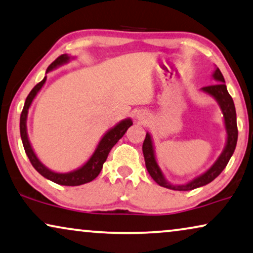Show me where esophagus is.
Returning <instances> with one entry per match:
<instances>
[{"instance_id":"34e87169","label":"esophagus","mask_w":253,"mask_h":253,"mask_svg":"<svg viewBox=\"0 0 253 253\" xmlns=\"http://www.w3.org/2000/svg\"><path fill=\"white\" fill-rule=\"evenodd\" d=\"M135 118L141 123H143V121H146V118H147V113L144 112V111H137V113L135 114Z\"/></svg>"}]
</instances>
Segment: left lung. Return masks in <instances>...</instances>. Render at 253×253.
<instances>
[{
	"label": "left lung",
	"mask_w": 253,
	"mask_h": 253,
	"mask_svg": "<svg viewBox=\"0 0 253 253\" xmlns=\"http://www.w3.org/2000/svg\"><path fill=\"white\" fill-rule=\"evenodd\" d=\"M211 77L216 81V83L210 86L201 87V91H204L207 95L213 97L216 100V103L220 106L221 112L223 114V123L225 133H227V139H225V144L223 150L220 154V156L216 158L213 166L210 169H207L204 173L199 174L198 177L187 181L185 184H173L169 181L164 176L163 171L158 166L156 156H155V148L151 134L147 132L146 139L143 141L142 151L144 161H146V168L151 178L160 185V186L170 188L174 191H191L197 187L205 186L213 181L218 174H220L225 167H227L229 160L234 154L235 148H236L238 130H237V121H236V110H235V104L232 100L231 96L229 95L227 85H225L224 77L220 72V69L215 68Z\"/></svg>",
	"instance_id": "obj_1"
}]
</instances>
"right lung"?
<instances>
[{
	"label": "right lung",
	"instance_id": "right-lung-1",
	"mask_svg": "<svg viewBox=\"0 0 253 253\" xmlns=\"http://www.w3.org/2000/svg\"><path fill=\"white\" fill-rule=\"evenodd\" d=\"M73 59H75V56H70L68 54H62V55H60L55 61L50 63L48 68L46 69V74H48L54 69L59 68V67L66 65V63H68L70 60ZM46 80L47 76L43 77L42 82H39L31 90V92H30L29 96L26 97L24 107H23L21 114L19 129H21V137L25 153L28 155L29 160L31 162L33 168H35L42 177L53 181V183L65 185V186H79V185L90 183V181L95 179V178L99 174L100 171H102L103 164L105 163L110 150L112 149L114 144L125 135L127 129L133 125V121L130 118H126V119L121 120L120 123H118L116 125V126H113L112 128L107 130V132L102 136V139L99 140L95 151H93L89 160H87L83 166H81L80 168H77V169L73 171H69V172H56V171L50 170L49 168H47L45 164L39 160L38 156H37L35 153V150H33L32 144L30 142L28 135V126H26L30 106H31L32 102L35 100L36 96L38 95V92L42 90L43 84L46 83Z\"/></svg>",
	"mask_w": 253,
	"mask_h": 253
}]
</instances>
